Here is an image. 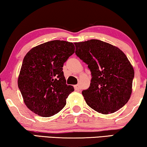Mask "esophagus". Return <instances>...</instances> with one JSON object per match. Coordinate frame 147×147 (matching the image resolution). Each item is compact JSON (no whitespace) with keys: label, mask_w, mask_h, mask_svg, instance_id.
Segmentation results:
<instances>
[{"label":"esophagus","mask_w":147,"mask_h":147,"mask_svg":"<svg viewBox=\"0 0 147 147\" xmlns=\"http://www.w3.org/2000/svg\"><path fill=\"white\" fill-rule=\"evenodd\" d=\"M74 89H75V90H76V91L80 90V86H79V85H76V86H74Z\"/></svg>","instance_id":"esophagus-1"}]
</instances>
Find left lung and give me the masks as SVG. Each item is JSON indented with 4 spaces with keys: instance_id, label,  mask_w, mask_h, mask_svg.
<instances>
[{
    "instance_id": "obj_1",
    "label": "left lung",
    "mask_w": 147,
    "mask_h": 147,
    "mask_svg": "<svg viewBox=\"0 0 147 147\" xmlns=\"http://www.w3.org/2000/svg\"><path fill=\"white\" fill-rule=\"evenodd\" d=\"M76 54L91 72L89 88L82 91L86 103L102 114L123 107L130 99L134 78L133 65L123 51L99 40L75 42Z\"/></svg>"
}]
</instances>
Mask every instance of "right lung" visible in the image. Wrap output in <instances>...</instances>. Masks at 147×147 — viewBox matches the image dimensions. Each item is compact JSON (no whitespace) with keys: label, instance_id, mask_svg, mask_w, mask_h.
I'll use <instances>...</instances> for the list:
<instances>
[{"label":"right lung","instance_id":"add662e5","mask_svg":"<svg viewBox=\"0 0 147 147\" xmlns=\"http://www.w3.org/2000/svg\"><path fill=\"white\" fill-rule=\"evenodd\" d=\"M74 52L72 42L52 40L32 48L24 56L18 86L25 105L35 114L48 117L65 107L74 89L66 84L62 67Z\"/></svg>","mask_w":147,"mask_h":147}]
</instances>
